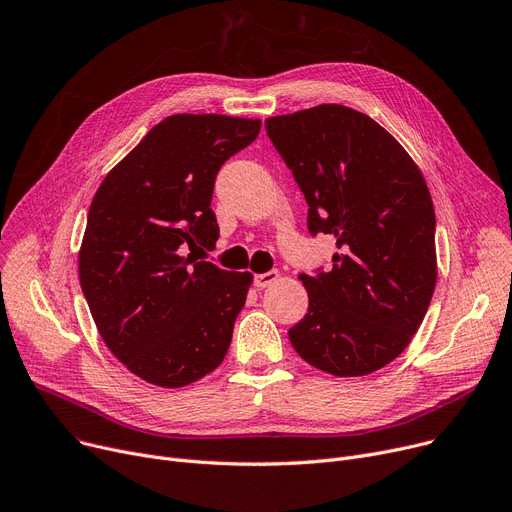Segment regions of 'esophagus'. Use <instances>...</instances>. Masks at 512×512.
<instances>
[{
    "label": "esophagus",
    "mask_w": 512,
    "mask_h": 512,
    "mask_svg": "<svg viewBox=\"0 0 512 512\" xmlns=\"http://www.w3.org/2000/svg\"><path fill=\"white\" fill-rule=\"evenodd\" d=\"M280 278H282L280 271H278V269H271V271H267V274H257V276H255V286H257L259 290H263V288H267V286H274Z\"/></svg>",
    "instance_id": "obj_1"
}]
</instances>
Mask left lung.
<instances>
[{"label":"left lung","instance_id":"8db88e82","mask_svg":"<svg viewBox=\"0 0 512 512\" xmlns=\"http://www.w3.org/2000/svg\"><path fill=\"white\" fill-rule=\"evenodd\" d=\"M309 203V230L335 236L333 267L300 274L309 313L288 335L333 377H366L420 329L436 286L434 206L418 164L368 115L317 105L265 119Z\"/></svg>","mask_w":512,"mask_h":512}]
</instances>
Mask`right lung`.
<instances>
[{"mask_svg": "<svg viewBox=\"0 0 512 512\" xmlns=\"http://www.w3.org/2000/svg\"><path fill=\"white\" fill-rule=\"evenodd\" d=\"M259 129V119L170 115L94 193L80 286L102 342L150 385H191L228 352L253 274L199 261L195 251L214 249L220 236L210 208L220 166Z\"/></svg>", "mask_w": 512, "mask_h": 512, "instance_id": "obj_1", "label": "right lung"}]
</instances>
